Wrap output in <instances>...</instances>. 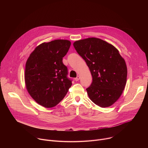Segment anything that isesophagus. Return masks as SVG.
Listing matches in <instances>:
<instances>
[{"label":"esophagus","mask_w":148,"mask_h":148,"mask_svg":"<svg viewBox=\"0 0 148 148\" xmlns=\"http://www.w3.org/2000/svg\"><path fill=\"white\" fill-rule=\"evenodd\" d=\"M79 78H80V77H79V75H78V76L74 79V80H75V81H78L79 79Z\"/></svg>","instance_id":"obj_1"}]
</instances>
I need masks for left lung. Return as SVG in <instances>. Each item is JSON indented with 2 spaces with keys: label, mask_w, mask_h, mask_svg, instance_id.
I'll return each instance as SVG.
<instances>
[{
  "label": "left lung",
  "mask_w": 148,
  "mask_h": 148,
  "mask_svg": "<svg viewBox=\"0 0 148 148\" xmlns=\"http://www.w3.org/2000/svg\"><path fill=\"white\" fill-rule=\"evenodd\" d=\"M73 46L92 76L91 85L86 89L90 99L100 107L111 106L126 85L127 67L124 58L113 45L98 38L77 40Z\"/></svg>",
  "instance_id": "8db88e82"
}]
</instances>
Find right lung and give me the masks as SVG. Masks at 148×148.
Returning <instances> with one entry per match:
<instances>
[{"label":"right lung","mask_w":148,"mask_h":148,"mask_svg":"<svg viewBox=\"0 0 148 148\" xmlns=\"http://www.w3.org/2000/svg\"><path fill=\"white\" fill-rule=\"evenodd\" d=\"M71 41L58 39L37 46L26 63L25 82L27 92L39 105L54 107L63 99L71 86L67 78V68L62 58Z\"/></svg>","instance_id":"right-lung-1"}]
</instances>
